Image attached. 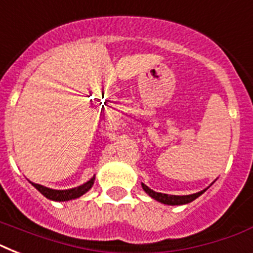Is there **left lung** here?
I'll return each instance as SVG.
<instances>
[{
    "instance_id": "8db88e82",
    "label": "left lung",
    "mask_w": 253,
    "mask_h": 253,
    "mask_svg": "<svg viewBox=\"0 0 253 253\" xmlns=\"http://www.w3.org/2000/svg\"><path fill=\"white\" fill-rule=\"evenodd\" d=\"M142 188L151 198H154V200H156L158 202H162V204L164 205H169V206H180V205H186L189 204V202H192V201L196 200V198H198L201 194H204V193L208 190L209 186L206 189H204V190H201V192L188 194V196H172V194L158 193L155 192V190H152L151 188H148V186L144 184H142Z\"/></svg>"
}]
</instances>
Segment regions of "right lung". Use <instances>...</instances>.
Listing matches in <instances>:
<instances>
[{
  "instance_id": "add662e5",
  "label": "right lung",
  "mask_w": 253,
  "mask_h": 253,
  "mask_svg": "<svg viewBox=\"0 0 253 253\" xmlns=\"http://www.w3.org/2000/svg\"><path fill=\"white\" fill-rule=\"evenodd\" d=\"M95 176H93L89 181H86L85 184L80 185V186H76V188L72 189H67V190H56V189H51L47 188V186H43V185L35 184V182H31L34 188L38 189L39 192L51 201H57V202H64V201H71V200H76L79 197L84 196L85 193L89 192L94 184Z\"/></svg>"
}]
</instances>
